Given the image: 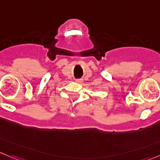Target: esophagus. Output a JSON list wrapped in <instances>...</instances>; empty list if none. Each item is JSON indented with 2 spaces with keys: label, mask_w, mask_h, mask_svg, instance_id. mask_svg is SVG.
<instances>
[{
  "label": "esophagus",
  "mask_w": 160,
  "mask_h": 160,
  "mask_svg": "<svg viewBox=\"0 0 160 160\" xmlns=\"http://www.w3.org/2000/svg\"><path fill=\"white\" fill-rule=\"evenodd\" d=\"M82 79H77V80H76V82H78V83H82Z\"/></svg>",
  "instance_id": "34e87169"
}]
</instances>
